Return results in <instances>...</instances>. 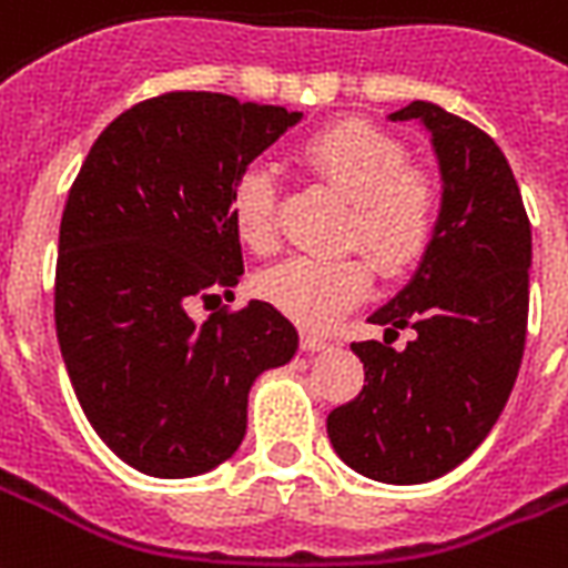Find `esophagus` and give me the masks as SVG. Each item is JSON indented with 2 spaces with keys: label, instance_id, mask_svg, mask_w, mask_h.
<instances>
[{
  "label": "esophagus",
  "instance_id": "obj_1",
  "mask_svg": "<svg viewBox=\"0 0 568 568\" xmlns=\"http://www.w3.org/2000/svg\"><path fill=\"white\" fill-rule=\"evenodd\" d=\"M301 348H303V352H324V348H331V342L324 339V336H318V333L303 331L301 333Z\"/></svg>",
  "mask_w": 568,
  "mask_h": 568
}]
</instances>
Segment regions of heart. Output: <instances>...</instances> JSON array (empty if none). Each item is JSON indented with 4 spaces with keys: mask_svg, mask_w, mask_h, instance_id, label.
<instances>
[{
    "mask_svg": "<svg viewBox=\"0 0 568 568\" xmlns=\"http://www.w3.org/2000/svg\"><path fill=\"white\" fill-rule=\"evenodd\" d=\"M301 166L348 199L339 244H361L384 274H405L426 255L440 223V187L426 169L405 163V145L369 121L324 124L297 145ZM229 214L255 255L280 246L276 184L262 166L237 179ZM372 262L357 250L297 255L258 280V292L303 327H331L372 288Z\"/></svg>",
    "mask_w": 568,
    "mask_h": 568,
    "instance_id": "1",
    "label": "heart"
}]
</instances>
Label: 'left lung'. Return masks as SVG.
Here are the masks:
<instances>
[{
	"label": "left lung",
	"instance_id": "8db88e82",
	"mask_svg": "<svg viewBox=\"0 0 568 568\" xmlns=\"http://www.w3.org/2000/svg\"><path fill=\"white\" fill-rule=\"evenodd\" d=\"M389 121H419L440 166V223L423 262L369 315L384 342H354L366 369L357 399L331 410L336 456L357 474L414 486L449 474L500 417L518 378L530 303V220L495 140L414 101ZM418 336L396 353L392 336Z\"/></svg>",
	"mask_w": 568,
	"mask_h": 568
}]
</instances>
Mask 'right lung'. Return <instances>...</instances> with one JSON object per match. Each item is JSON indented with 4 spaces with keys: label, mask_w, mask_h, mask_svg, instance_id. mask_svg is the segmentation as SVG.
Segmentation results:
<instances>
[{
    "label": "right lung",
    "mask_w": 568,
    "mask_h": 568,
    "mask_svg": "<svg viewBox=\"0 0 568 568\" xmlns=\"http://www.w3.org/2000/svg\"><path fill=\"white\" fill-rule=\"evenodd\" d=\"M297 121L229 94H160L103 130L68 193L59 348L92 428L140 474L184 479L235 456L253 381L297 352L294 324L265 301L205 324L187 313L244 274L229 199Z\"/></svg>",
    "instance_id": "add662e5"
}]
</instances>
